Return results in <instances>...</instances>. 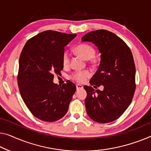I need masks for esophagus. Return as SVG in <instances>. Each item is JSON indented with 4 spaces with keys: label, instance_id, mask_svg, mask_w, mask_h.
Wrapping results in <instances>:
<instances>
[{
    "label": "esophagus",
    "instance_id": "1",
    "mask_svg": "<svg viewBox=\"0 0 151 151\" xmlns=\"http://www.w3.org/2000/svg\"><path fill=\"white\" fill-rule=\"evenodd\" d=\"M76 89L77 90H79V89H81L83 88V86L81 85H79V84H77L76 85Z\"/></svg>",
    "mask_w": 151,
    "mask_h": 151
}]
</instances>
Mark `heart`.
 Returning <instances> with one entry per match:
<instances>
[{
  "mask_svg": "<svg viewBox=\"0 0 151 151\" xmlns=\"http://www.w3.org/2000/svg\"><path fill=\"white\" fill-rule=\"evenodd\" d=\"M75 50L78 55H80L81 57L85 60H89L94 58L96 54L95 49L91 46L87 44H81L78 45L76 47ZM70 62V54L68 52H64L62 58V62L64 66H67L69 64ZM91 74L89 71H78L73 73L71 75V78L74 81H75L77 83H83L87 80V78L89 77Z\"/></svg>",
  "mask_w": 151,
  "mask_h": 151,
  "instance_id": "b5f03b06",
  "label": "heart"
}]
</instances>
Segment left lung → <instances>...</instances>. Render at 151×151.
Wrapping results in <instances>:
<instances>
[{"instance_id": "obj_1", "label": "left lung", "mask_w": 151, "mask_h": 151, "mask_svg": "<svg viewBox=\"0 0 151 151\" xmlns=\"http://www.w3.org/2000/svg\"><path fill=\"white\" fill-rule=\"evenodd\" d=\"M81 41L93 43L101 53L100 64L89 83L104 87L102 91L84 87L87 113L96 122H112L122 115L134 97L136 67L132 51L122 39L105 30L89 32Z\"/></svg>"}]
</instances>
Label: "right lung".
I'll return each mask as SVG.
<instances>
[{
	"label": "right lung",
	"mask_w": 151,
	"mask_h": 151,
	"mask_svg": "<svg viewBox=\"0 0 151 151\" xmlns=\"http://www.w3.org/2000/svg\"><path fill=\"white\" fill-rule=\"evenodd\" d=\"M76 35L47 30L29 39L19 60L17 83L24 103L32 114L47 122L62 119L76 91L71 81L53 83L63 69L64 47Z\"/></svg>",
	"instance_id": "obj_1"
}]
</instances>
